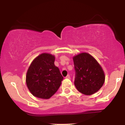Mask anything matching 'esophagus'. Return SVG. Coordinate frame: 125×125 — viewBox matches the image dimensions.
Here are the masks:
<instances>
[{
	"instance_id": "34e87169",
	"label": "esophagus",
	"mask_w": 125,
	"mask_h": 125,
	"mask_svg": "<svg viewBox=\"0 0 125 125\" xmlns=\"http://www.w3.org/2000/svg\"><path fill=\"white\" fill-rule=\"evenodd\" d=\"M66 78H67V79H70V75H69V74H67L66 76Z\"/></svg>"
}]
</instances>
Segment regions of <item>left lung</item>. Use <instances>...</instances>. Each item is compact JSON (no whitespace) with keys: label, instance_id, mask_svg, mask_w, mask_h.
I'll return each mask as SVG.
<instances>
[{"label":"left lung","instance_id":"8db88e82","mask_svg":"<svg viewBox=\"0 0 125 125\" xmlns=\"http://www.w3.org/2000/svg\"><path fill=\"white\" fill-rule=\"evenodd\" d=\"M74 68V86L79 92L91 95L101 88L104 74L98 62L91 55L82 53L73 58Z\"/></svg>","mask_w":125,"mask_h":125}]
</instances>
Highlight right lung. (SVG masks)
Segmentation results:
<instances>
[{
    "label": "right lung",
    "instance_id": "1",
    "mask_svg": "<svg viewBox=\"0 0 125 125\" xmlns=\"http://www.w3.org/2000/svg\"><path fill=\"white\" fill-rule=\"evenodd\" d=\"M54 56L42 53L36 58L28 69L27 86L31 94L42 99H49L59 88L63 79L59 69L55 66Z\"/></svg>",
    "mask_w": 125,
    "mask_h": 125
}]
</instances>
